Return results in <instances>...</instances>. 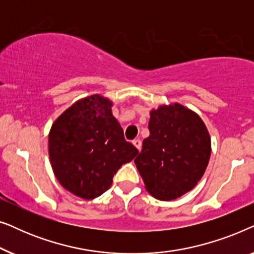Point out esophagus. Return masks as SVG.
I'll use <instances>...</instances> for the list:
<instances>
[{"mask_svg":"<svg viewBox=\"0 0 254 254\" xmlns=\"http://www.w3.org/2000/svg\"><path fill=\"white\" fill-rule=\"evenodd\" d=\"M133 144L135 145V147L137 148V150H141V147H142V142L140 138H135V140H133Z\"/></svg>","mask_w":254,"mask_h":254,"instance_id":"obj_1","label":"esophagus"}]
</instances>
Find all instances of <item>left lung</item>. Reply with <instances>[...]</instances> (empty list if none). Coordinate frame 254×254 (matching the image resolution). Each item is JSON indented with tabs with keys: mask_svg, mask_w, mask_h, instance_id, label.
<instances>
[{
	"mask_svg": "<svg viewBox=\"0 0 254 254\" xmlns=\"http://www.w3.org/2000/svg\"><path fill=\"white\" fill-rule=\"evenodd\" d=\"M150 135L134 159L145 189L158 200L182 196L203 176L210 157V136L201 118L173 104L150 112Z\"/></svg>",
	"mask_w": 254,
	"mask_h": 254,
	"instance_id": "left-lung-1",
	"label": "left lung"
}]
</instances>
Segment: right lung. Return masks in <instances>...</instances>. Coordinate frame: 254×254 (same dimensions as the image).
Returning <instances> with one entry per match:
<instances>
[{
	"mask_svg": "<svg viewBox=\"0 0 254 254\" xmlns=\"http://www.w3.org/2000/svg\"><path fill=\"white\" fill-rule=\"evenodd\" d=\"M111 107L112 103L102 96L86 97L65 110L51 128L48 151L54 175L82 199L106 192L118 170L138 154L125 140Z\"/></svg>",
	"mask_w": 254,
	"mask_h": 254,
	"instance_id": "add662e5",
	"label": "right lung"
}]
</instances>
